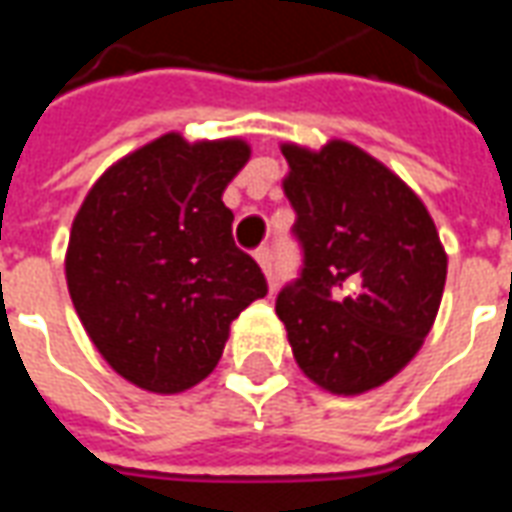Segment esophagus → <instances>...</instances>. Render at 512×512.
Listing matches in <instances>:
<instances>
[{
  "label": "esophagus",
  "mask_w": 512,
  "mask_h": 512,
  "mask_svg": "<svg viewBox=\"0 0 512 512\" xmlns=\"http://www.w3.org/2000/svg\"><path fill=\"white\" fill-rule=\"evenodd\" d=\"M257 263H260V268H263V274H266L268 285H271V290H274V285H277V274H274V255H271V249H257L255 252Z\"/></svg>",
  "instance_id": "34e87169"
}]
</instances>
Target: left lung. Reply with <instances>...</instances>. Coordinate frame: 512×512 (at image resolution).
Segmentation results:
<instances>
[{
	"label": "left lung",
	"instance_id": "1",
	"mask_svg": "<svg viewBox=\"0 0 512 512\" xmlns=\"http://www.w3.org/2000/svg\"><path fill=\"white\" fill-rule=\"evenodd\" d=\"M301 274L277 296L304 376L362 395L414 359L439 312L447 255L414 191L362 147L282 145Z\"/></svg>",
	"mask_w": 512,
	"mask_h": 512
}]
</instances>
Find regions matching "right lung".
Here are the masks:
<instances>
[{
    "label": "right lung",
    "mask_w": 512,
    "mask_h": 512,
    "mask_svg": "<svg viewBox=\"0 0 512 512\" xmlns=\"http://www.w3.org/2000/svg\"><path fill=\"white\" fill-rule=\"evenodd\" d=\"M249 153L244 139L158 136L106 169L73 219L65 279L76 315L139 389L175 395L200 384L230 323L268 293L222 202Z\"/></svg>",
    "instance_id": "obj_1"
}]
</instances>
